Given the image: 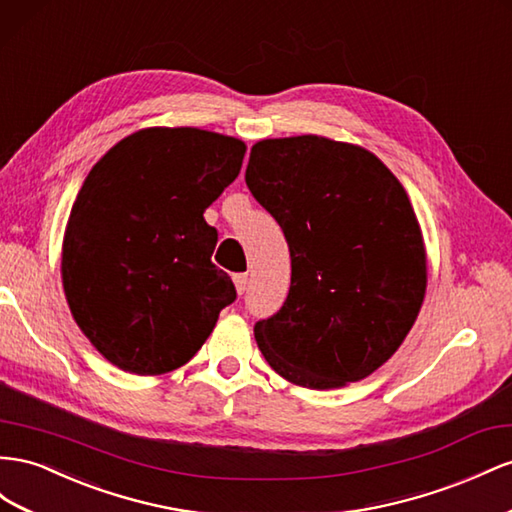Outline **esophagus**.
Segmentation results:
<instances>
[{
	"instance_id": "1",
	"label": "esophagus",
	"mask_w": 512,
	"mask_h": 512,
	"mask_svg": "<svg viewBox=\"0 0 512 512\" xmlns=\"http://www.w3.org/2000/svg\"><path fill=\"white\" fill-rule=\"evenodd\" d=\"M234 288H237L239 295L245 293V288H247V273H237V275H234Z\"/></svg>"
}]
</instances>
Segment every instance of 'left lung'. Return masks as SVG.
I'll return each mask as SVG.
<instances>
[{
	"mask_svg": "<svg viewBox=\"0 0 512 512\" xmlns=\"http://www.w3.org/2000/svg\"><path fill=\"white\" fill-rule=\"evenodd\" d=\"M245 183L280 224L290 290L254 325L286 381L334 390L398 351L426 293V247L405 187L370 150L295 135L252 146Z\"/></svg>",
	"mask_w": 512,
	"mask_h": 512,
	"instance_id": "left-lung-1",
	"label": "left lung"
}]
</instances>
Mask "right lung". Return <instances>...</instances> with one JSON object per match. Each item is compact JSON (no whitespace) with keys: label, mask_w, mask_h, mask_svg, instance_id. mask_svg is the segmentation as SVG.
<instances>
[{"label":"right lung","mask_w":512,"mask_h":512,"mask_svg":"<svg viewBox=\"0 0 512 512\" xmlns=\"http://www.w3.org/2000/svg\"><path fill=\"white\" fill-rule=\"evenodd\" d=\"M245 142L150 127L94 163L68 215L62 286L79 329L109 364L163 375L200 351L228 303L204 211L239 176Z\"/></svg>","instance_id":"1"}]
</instances>
